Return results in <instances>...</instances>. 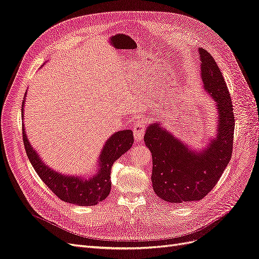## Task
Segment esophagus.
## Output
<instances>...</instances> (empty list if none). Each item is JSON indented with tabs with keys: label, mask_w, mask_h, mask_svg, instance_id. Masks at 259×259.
<instances>
[{
	"label": "esophagus",
	"mask_w": 259,
	"mask_h": 259,
	"mask_svg": "<svg viewBox=\"0 0 259 259\" xmlns=\"http://www.w3.org/2000/svg\"><path fill=\"white\" fill-rule=\"evenodd\" d=\"M146 123L145 121L139 118L137 122L135 123V129H133V133H135V139L138 143H140L143 139V136H144V131H145Z\"/></svg>",
	"instance_id": "1"
}]
</instances>
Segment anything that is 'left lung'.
Here are the masks:
<instances>
[{"label": "left lung", "mask_w": 259, "mask_h": 259, "mask_svg": "<svg viewBox=\"0 0 259 259\" xmlns=\"http://www.w3.org/2000/svg\"><path fill=\"white\" fill-rule=\"evenodd\" d=\"M198 51L204 88L217 102V138L205 150L196 152L157 122L149 124L144 137L152 157V188L160 198L171 204L204 198L221 178L233 152L235 117L231 95L212 55L202 48Z\"/></svg>", "instance_id": "left-lung-1"}]
</instances>
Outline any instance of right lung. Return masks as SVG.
<instances>
[{"instance_id": "obj_1", "label": "right lung", "mask_w": 259, "mask_h": 259, "mask_svg": "<svg viewBox=\"0 0 259 259\" xmlns=\"http://www.w3.org/2000/svg\"><path fill=\"white\" fill-rule=\"evenodd\" d=\"M23 104L24 100L21 109L22 118ZM22 135L26 155L38 176L60 199L66 203L79 206L97 205L110 194V175L112 165L121 155L128 151L133 144V133L131 130H122L114 133L105 143L101 151L99 158L100 168L98 169L99 171L97 175L93 176L90 180H86L73 176L62 175L44 164L39 156L36 154V151L28 143L23 124Z\"/></svg>"}]
</instances>
